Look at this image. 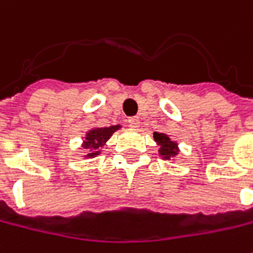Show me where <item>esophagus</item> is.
<instances>
[{
	"instance_id": "obj_1",
	"label": "esophagus",
	"mask_w": 253,
	"mask_h": 253,
	"mask_svg": "<svg viewBox=\"0 0 253 253\" xmlns=\"http://www.w3.org/2000/svg\"><path fill=\"white\" fill-rule=\"evenodd\" d=\"M127 122H128V126L133 127V128H137V127L140 126V118H137V116H134V118H130Z\"/></svg>"
}]
</instances>
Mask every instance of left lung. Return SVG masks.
<instances>
[{
    "label": "left lung",
    "mask_w": 253,
    "mask_h": 253,
    "mask_svg": "<svg viewBox=\"0 0 253 253\" xmlns=\"http://www.w3.org/2000/svg\"><path fill=\"white\" fill-rule=\"evenodd\" d=\"M154 140L158 145V157L164 161H175L179 154V144L173 141L169 135L165 133H154Z\"/></svg>",
    "instance_id": "8db88e82"
}]
</instances>
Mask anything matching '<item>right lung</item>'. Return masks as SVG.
I'll use <instances>...</instances> for the list:
<instances>
[{
  "label": "right lung",
  "mask_w": 253,
  "mask_h": 253,
  "mask_svg": "<svg viewBox=\"0 0 253 253\" xmlns=\"http://www.w3.org/2000/svg\"><path fill=\"white\" fill-rule=\"evenodd\" d=\"M122 128V125H113L109 127H91L83 140V148L86 151L84 155L85 160H92L95 157H98L102 153V147L108 143L110 137L113 135L115 131H118Z\"/></svg>",
  "instance_id": "obj_1"
}]
</instances>
